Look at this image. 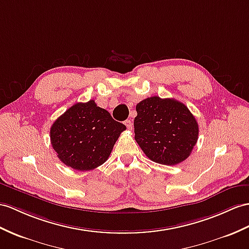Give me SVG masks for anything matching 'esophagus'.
Instances as JSON below:
<instances>
[{"instance_id":"obj_1","label":"esophagus","mask_w":249,"mask_h":249,"mask_svg":"<svg viewBox=\"0 0 249 249\" xmlns=\"http://www.w3.org/2000/svg\"><path fill=\"white\" fill-rule=\"evenodd\" d=\"M124 124H125V126H126V128H128L129 130H131L132 129V125H133V124H132V121L131 120H125L124 121Z\"/></svg>"}]
</instances>
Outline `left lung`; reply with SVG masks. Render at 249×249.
I'll return each instance as SVG.
<instances>
[{
    "label": "left lung",
    "instance_id": "1",
    "mask_svg": "<svg viewBox=\"0 0 249 249\" xmlns=\"http://www.w3.org/2000/svg\"><path fill=\"white\" fill-rule=\"evenodd\" d=\"M135 141L151 160L173 166L192 152L198 124L184 104L172 99L150 97L136 106Z\"/></svg>",
    "mask_w": 249,
    "mask_h": 249
}]
</instances>
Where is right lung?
<instances>
[{"label": "right lung", "mask_w": 249, "mask_h": 249, "mask_svg": "<svg viewBox=\"0 0 249 249\" xmlns=\"http://www.w3.org/2000/svg\"><path fill=\"white\" fill-rule=\"evenodd\" d=\"M125 125L114 120L94 100L66 110L51 128V142L58 159L78 171H89L106 162Z\"/></svg>", "instance_id": "obj_1"}]
</instances>
